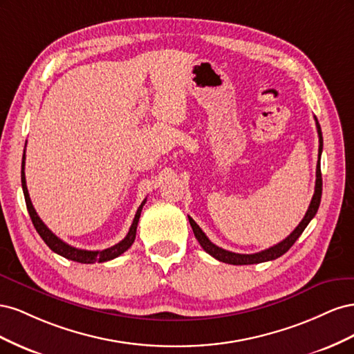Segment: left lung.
Segmentation results:
<instances>
[{"instance_id": "8db88e82", "label": "left lung", "mask_w": 354, "mask_h": 354, "mask_svg": "<svg viewBox=\"0 0 354 354\" xmlns=\"http://www.w3.org/2000/svg\"><path fill=\"white\" fill-rule=\"evenodd\" d=\"M316 121V128H317V136H319V162L316 167V186H315V194L312 198V202H310L308 209L306 212L304 218L299 221L298 226L294 229V232L289 234L288 238H285L282 242L276 243L270 246L269 250H264L261 252H255V254H236L232 251H226L220 248V246L214 245L208 238L207 234L202 232V229L195 223V220L189 217V223L192 226V230L195 233V238L201 243L203 251L212 255L214 259L227 263V264H234V266H243V264H257V263H264V261H272L279 259L281 255H283L291 246L295 243V241L299 238V234L304 232L307 227V224L312 221V218L316 216V212L320 205V198H322V173H320V155H322V147H324V138H322V131H320V125L317 122V118L315 116Z\"/></svg>"}]
</instances>
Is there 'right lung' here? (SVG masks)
Segmentation results:
<instances>
[{
  "mask_svg": "<svg viewBox=\"0 0 354 354\" xmlns=\"http://www.w3.org/2000/svg\"><path fill=\"white\" fill-rule=\"evenodd\" d=\"M22 189H24V195H25V201H26V208L30 216L32 224H34V227L37 229L38 234L47 243L48 248L51 251H55L56 254L65 257L68 260L72 261H77V263H84V264H91V263H104V261H109L116 259V257H120L121 254H124L130 246L133 245L134 239H136V232H137V224H138V218H140V214L143 209V205L146 203V199L142 202V205L138 207L133 224L130 230H128L127 236L121 241L118 242L116 245L111 246V248H106L102 251H87V250H80V248H75V246L68 245L66 242H63L60 238H57L55 233H53L42 220L38 217V214L32 205L29 194H28V187H26V178H25V153H24V159H22Z\"/></svg>",
  "mask_w": 354,
  "mask_h": 354,
  "instance_id": "add662e5",
  "label": "right lung"
}]
</instances>
